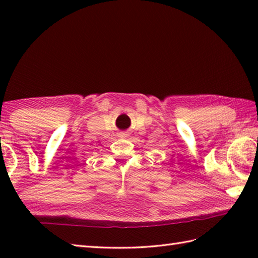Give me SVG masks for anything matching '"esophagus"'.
Here are the masks:
<instances>
[{
  "label": "esophagus",
  "instance_id": "obj_1",
  "mask_svg": "<svg viewBox=\"0 0 258 258\" xmlns=\"http://www.w3.org/2000/svg\"><path fill=\"white\" fill-rule=\"evenodd\" d=\"M121 135H124V134H121Z\"/></svg>",
  "mask_w": 258,
  "mask_h": 258
}]
</instances>
